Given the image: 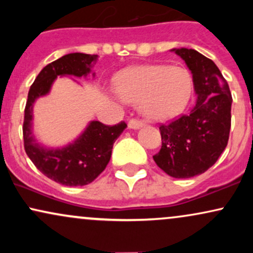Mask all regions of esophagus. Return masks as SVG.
Returning <instances> with one entry per match:
<instances>
[{
    "label": "esophagus",
    "instance_id": "esophagus-1",
    "mask_svg": "<svg viewBox=\"0 0 253 253\" xmlns=\"http://www.w3.org/2000/svg\"><path fill=\"white\" fill-rule=\"evenodd\" d=\"M144 125V123L141 120H139V119H130V120L128 121V127L129 128H139V127H141Z\"/></svg>",
    "mask_w": 253,
    "mask_h": 253
}]
</instances>
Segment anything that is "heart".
I'll list each match as a JSON object with an SVG mask.
<instances>
[{"mask_svg":"<svg viewBox=\"0 0 253 253\" xmlns=\"http://www.w3.org/2000/svg\"><path fill=\"white\" fill-rule=\"evenodd\" d=\"M115 86L127 102H140L141 113L151 120H165L181 113L191 92L187 71L165 65L124 71L117 77Z\"/></svg>","mask_w":253,"mask_h":253,"instance_id":"heart-1","label":"heart"}]
</instances>
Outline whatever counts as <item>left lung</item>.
I'll return each mask as SVG.
<instances>
[{
    "label": "left lung",
    "mask_w": 253,
    "mask_h": 253,
    "mask_svg": "<svg viewBox=\"0 0 253 253\" xmlns=\"http://www.w3.org/2000/svg\"><path fill=\"white\" fill-rule=\"evenodd\" d=\"M175 52L193 72L197 101L189 114L159 125L162 147L153 159L169 176L189 178L215 164L227 146L232 95L213 60L191 48Z\"/></svg>",
    "instance_id": "left-lung-1"
}]
</instances>
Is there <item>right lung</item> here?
<instances>
[{
	"label": "right lung",
	"mask_w": 253,
	"mask_h": 253,
	"mask_svg": "<svg viewBox=\"0 0 253 253\" xmlns=\"http://www.w3.org/2000/svg\"><path fill=\"white\" fill-rule=\"evenodd\" d=\"M96 60L97 54L69 53L50 63L39 72L31 85L26 102L22 126L26 153L40 172L52 181L68 187L89 184L106 169L112 156L113 145L127 124L120 121L110 126L100 121H92L72 145L60 150H48L40 146L32 135V108L37 97L47 94L57 76H86Z\"/></svg>",
	"instance_id": "add662e5"
}]
</instances>
